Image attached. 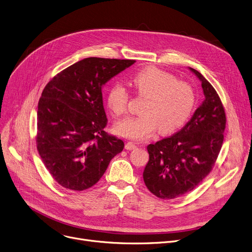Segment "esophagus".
<instances>
[{
    "label": "esophagus",
    "mask_w": 252,
    "mask_h": 252,
    "mask_svg": "<svg viewBox=\"0 0 252 252\" xmlns=\"http://www.w3.org/2000/svg\"><path fill=\"white\" fill-rule=\"evenodd\" d=\"M136 147H137V145H136L134 142H131V141H128V142L125 144V149H126L127 151H132V150L136 149Z\"/></svg>",
    "instance_id": "34e87169"
}]
</instances>
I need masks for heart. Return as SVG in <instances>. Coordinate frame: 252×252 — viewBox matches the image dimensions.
Wrapping results in <instances>:
<instances>
[{"label":"heart","mask_w":252,"mask_h":252,"mask_svg":"<svg viewBox=\"0 0 252 252\" xmlns=\"http://www.w3.org/2000/svg\"><path fill=\"white\" fill-rule=\"evenodd\" d=\"M137 95L145 97L138 117L118 122V134L140 140L150 137L159 128L160 133H171L180 128L195 106V93L190 84L178 81L172 74L157 67H146L130 79ZM129 92L121 82H114L107 94L111 112L121 117L126 114Z\"/></svg>","instance_id":"obj_1"}]
</instances>
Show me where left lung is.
Wrapping results in <instances>:
<instances>
[{"label":"left lung","mask_w":252,"mask_h":252,"mask_svg":"<svg viewBox=\"0 0 252 252\" xmlns=\"http://www.w3.org/2000/svg\"><path fill=\"white\" fill-rule=\"evenodd\" d=\"M201 81L205 99L187 124L174 135L147 146L150 160L144 183L161 199H174L193 190L213 170L226 128V113L213 85L190 68Z\"/></svg>","instance_id":"left-lung-1"}]
</instances>
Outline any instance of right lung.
I'll return each instance as SVG.
<instances>
[{
    "label": "right lung",
    "instance_id": "add662e5",
    "mask_svg": "<svg viewBox=\"0 0 252 252\" xmlns=\"http://www.w3.org/2000/svg\"><path fill=\"white\" fill-rule=\"evenodd\" d=\"M134 62L86 58L58 73L43 88L35 140L59 185L74 191L93 187L123 151V140L103 130L108 119L101 86Z\"/></svg>",
    "mask_w": 252,
    "mask_h": 252
}]
</instances>
